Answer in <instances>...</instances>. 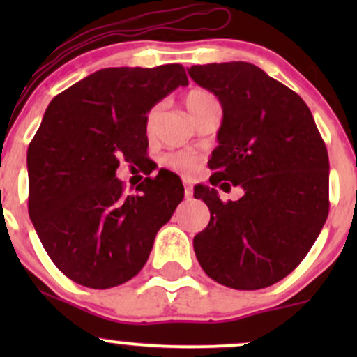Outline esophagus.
I'll return each mask as SVG.
<instances>
[{"label":"esophagus","mask_w":357,"mask_h":357,"mask_svg":"<svg viewBox=\"0 0 357 357\" xmlns=\"http://www.w3.org/2000/svg\"><path fill=\"white\" fill-rule=\"evenodd\" d=\"M184 195H186V198H191L192 196V186L188 179H184Z\"/></svg>","instance_id":"1"}]
</instances>
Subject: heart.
I'll list each match as a JSON object with an SVG mask.
<instances>
[{
	"label": "heart",
	"mask_w": 357,
	"mask_h": 357,
	"mask_svg": "<svg viewBox=\"0 0 357 357\" xmlns=\"http://www.w3.org/2000/svg\"><path fill=\"white\" fill-rule=\"evenodd\" d=\"M210 100H215V97H213L210 92H206V90H191V92H188L186 97H184V105H186V109L190 110L191 116L195 117L196 114L202 110L203 105L208 104ZM158 116H159L158 105L147 112L146 132L149 134V136L154 132L155 122H158ZM162 165H165L166 167H169V169L178 171V173L195 174L199 167V159L191 153H174V154L166 155L165 161H162Z\"/></svg>",
	"instance_id": "heart-1"
}]
</instances>
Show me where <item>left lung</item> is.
<instances>
[{"instance_id": "8db88e82", "label": "left lung", "mask_w": 357, "mask_h": 357, "mask_svg": "<svg viewBox=\"0 0 357 357\" xmlns=\"http://www.w3.org/2000/svg\"><path fill=\"white\" fill-rule=\"evenodd\" d=\"M188 73L223 107L210 183L223 179L245 191L223 203L213 188H195L211 213L192 240L196 258L221 285L265 289L304 260L326 223V144L305 102L255 65H192Z\"/></svg>"}]
</instances>
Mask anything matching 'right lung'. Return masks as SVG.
Wrapping results in <instances>:
<instances>
[{
	"label": "right lung",
	"instance_id": "add662e5",
	"mask_svg": "<svg viewBox=\"0 0 357 357\" xmlns=\"http://www.w3.org/2000/svg\"><path fill=\"white\" fill-rule=\"evenodd\" d=\"M179 85V63L102 68L50 102L28 146V211L48 257L70 280L110 289L136 277L181 199V179L146 178L129 195L119 159L147 153L146 116Z\"/></svg>",
	"mask_w": 357,
	"mask_h": 357
}]
</instances>
